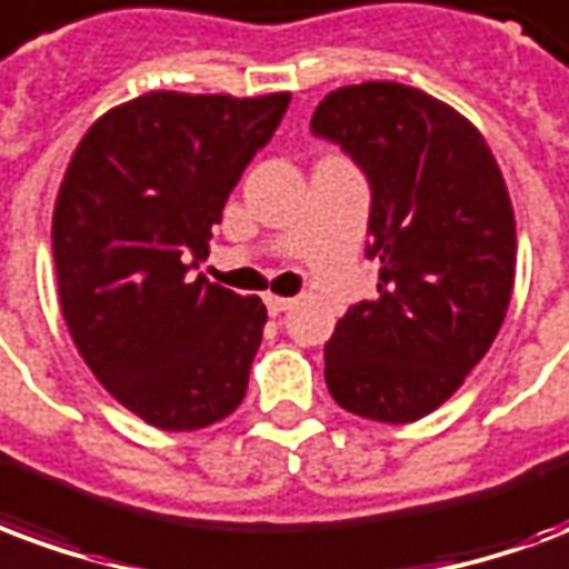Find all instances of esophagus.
Returning a JSON list of instances; mask_svg holds the SVG:
<instances>
[{"label":"esophagus","instance_id":"esophagus-1","mask_svg":"<svg viewBox=\"0 0 569 569\" xmlns=\"http://www.w3.org/2000/svg\"><path fill=\"white\" fill-rule=\"evenodd\" d=\"M292 298H280V296H264V307H268V313L271 317H280V313H286V310H292Z\"/></svg>","mask_w":569,"mask_h":569}]
</instances>
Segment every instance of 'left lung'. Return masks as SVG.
Here are the masks:
<instances>
[{"instance_id":"left-lung-1","label":"left lung","mask_w":569,"mask_h":569,"mask_svg":"<svg viewBox=\"0 0 569 569\" xmlns=\"http://www.w3.org/2000/svg\"><path fill=\"white\" fill-rule=\"evenodd\" d=\"M310 132L368 178L365 256L380 259V296L349 307L326 343L328 391L373 422H416L503 326L516 277L507 183L477 126L403 83L328 92Z\"/></svg>"}]
</instances>
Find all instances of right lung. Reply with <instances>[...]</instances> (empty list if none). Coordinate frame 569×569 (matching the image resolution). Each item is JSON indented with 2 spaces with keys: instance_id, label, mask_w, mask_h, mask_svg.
Returning <instances> with one entry per match:
<instances>
[{
  "instance_id": "add662e5",
  "label": "right lung",
  "mask_w": 569,
  "mask_h": 569,
  "mask_svg": "<svg viewBox=\"0 0 569 569\" xmlns=\"http://www.w3.org/2000/svg\"><path fill=\"white\" fill-rule=\"evenodd\" d=\"M289 102L147 92L99 117L66 168L62 317L96 380L153 428L196 431L243 401L264 305L192 271Z\"/></svg>"
}]
</instances>
